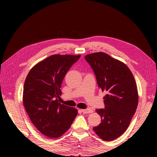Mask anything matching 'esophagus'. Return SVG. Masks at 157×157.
<instances>
[{
  "label": "esophagus",
  "mask_w": 157,
  "mask_h": 157,
  "mask_svg": "<svg viewBox=\"0 0 157 157\" xmlns=\"http://www.w3.org/2000/svg\"><path fill=\"white\" fill-rule=\"evenodd\" d=\"M82 111L83 113L87 114V113H92L93 112V110L91 109H82Z\"/></svg>",
  "instance_id": "1"
}]
</instances>
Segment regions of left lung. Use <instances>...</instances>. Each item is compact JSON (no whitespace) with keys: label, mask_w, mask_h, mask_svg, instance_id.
I'll return each instance as SVG.
<instances>
[{"label":"left lung","mask_w":157,"mask_h":157,"mask_svg":"<svg viewBox=\"0 0 157 157\" xmlns=\"http://www.w3.org/2000/svg\"><path fill=\"white\" fill-rule=\"evenodd\" d=\"M94 71L98 88L107 93L105 109H96L101 123L93 130L105 141L119 138L128 129L138 106V94L134 75L124 63L105 52L85 56Z\"/></svg>","instance_id":"left-lung-1"}]
</instances>
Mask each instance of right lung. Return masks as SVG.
<instances>
[{
	"instance_id": "right-lung-1",
	"label": "right lung",
	"mask_w": 157,
	"mask_h": 157,
	"mask_svg": "<svg viewBox=\"0 0 157 157\" xmlns=\"http://www.w3.org/2000/svg\"><path fill=\"white\" fill-rule=\"evenodd\" d=\"M80 55H55L29 72L23 86V102L33 124L49 138L61 136L78 115L77 109L63 105L57 98L69 69Z\"/></svg>"
}]
</instances>
